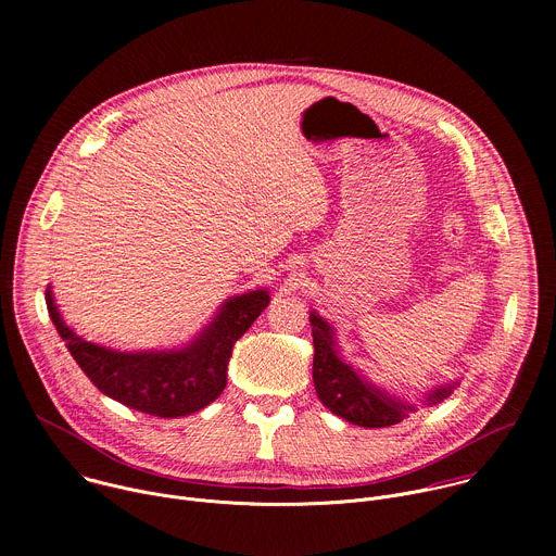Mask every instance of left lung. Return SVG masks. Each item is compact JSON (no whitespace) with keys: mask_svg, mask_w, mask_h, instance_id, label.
<instances>
[{"mask_svg":"<svg viewBox=\"0 0 556 556\" xmlns=\"http://www.w3.org/2000/svg\"><path fill=\"white\" fill-rule=\"evenodd\" d=\"M312 341H314V361H312V378L319 401L337 416L345 418L352 425L380 429L399 425L409 418L412 407L395 399L387 389L363 378L350 363H345L339 354L334 330L321 314L309 312ZM453 384L438 387L429 393L427 405L442 403L453 393Z\"/></svg>","mask_w":556,"mask_h":556,"instance_id":"1","label":"left lung"}]
</instances>
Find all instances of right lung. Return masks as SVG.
Listing matches in <instances>:
<instances>
[{
    "mask_svg": "<svg viewBox=\"0 0 556 556\" xmlns=\"http://www.w3.org/2000/svg\"><path fill=\"white\" fill-rule=\"evenodd\" d=\"M268 301L266 290L228 299L202 334L180 350L121 352L78 337L63 321L50 286L46 288L50 319L86 376L110 399L161 418L189 416L217 399L226 387L232 345Z\"/></svg>",
    "mask_w": 556,
    "mask_h": 556,
    "instance_id": "obj_1",
    "label": "right lung"
}]
</instances>
